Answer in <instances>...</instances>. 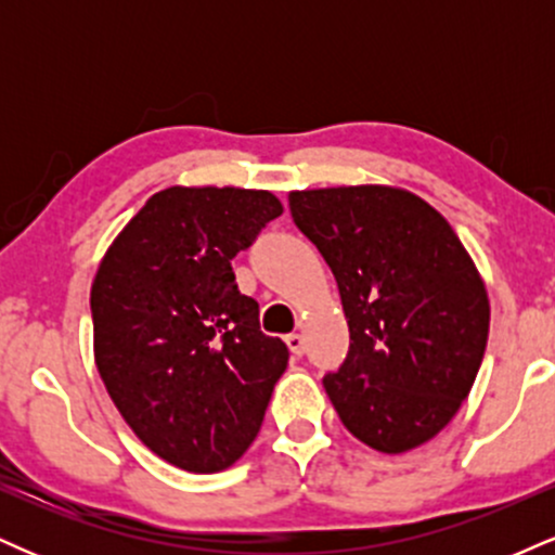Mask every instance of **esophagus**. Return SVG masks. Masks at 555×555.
Here are the masks:
<instances>
[{
    "mask_svg": "<svg viewBox=\"0 0 555 555\" xmlns=\"http://www.w3.org/2000/svg\"><path fill=\"white\" fill-rule=\"evenodd\" d=\"M286 347L292 349V354H302L305 352V339H302V334H289L286 336Z\"/></svg>",
    "mask_w": 555,
    "mask_h": 555,
    "instance_id": "34e87169",
    "label": "esophagus"
}]
</instances>
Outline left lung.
<instances>
[{"label": "left lung", "instance_id": "left-lung-1", "mask_svg": "<svg viewBox=\"0 0 555 555\" xmlns=\"http://www.w3.org/2000/svg\"><path fill=\"white\" fill-rule=\"evenodd\" d=\"M299 232L334 273L349 352L323 375L344 428L384 454L456 415L488 344V292L449 221L384 184L289 193Z\"/></svg>", "mask_w": 555, "mask_h": 555}]
</instances>
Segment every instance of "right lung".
I'll return each mask as SVG.
<instances>
[{
	"label": "right lung",
	"instance_id": "obj_1",
	"mask_svg": "<svg viewBox=\"0 0 555 555\" xmlns=\"http://www.w3.org/2000/svg\"><path fill=\"white\" fill-rule=\"evenodd\" d=\"M269 190L167 188L112 242L91 286L95 367L132 433L188 473L256 441L289 349L260 331L232 258L282 216Z\"/></svg>",
	"mask_w": 555,
	"mask_h": 555
}]
</instances>
